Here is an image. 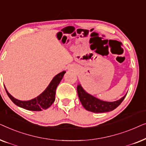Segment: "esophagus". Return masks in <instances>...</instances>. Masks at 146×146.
Returning <instances> with one entry per match:
<instances>
[{
	"label": "esophagus",
	"instance_id": "esophagus-1",
	"mask_svg": "<svg viewBox=\"0 0 146 146\" xmlns=\"http://www.w3.org/2000/svg\"><path fill=\"white\" fill-rule=\"evenodd\" d=\"M68 69H69V70H70V68H68Z\"/></svg>",
	"mask_w": 146,
	"mask_h": 146
}]
</instances>
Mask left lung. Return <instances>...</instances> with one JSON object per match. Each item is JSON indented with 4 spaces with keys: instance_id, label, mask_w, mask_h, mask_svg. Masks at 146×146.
<instances>
[{
    "instance_id": "obj_1",
    "label": "left lung",
    "mask_w": 146,
    "mask_h": 146,
    "mask_svg": "<svg viewBox=\"0 0 146 146\" xmlns=\"http://www.w3.org/2000/svg\"><path fill=\"white\" fill-rule=\"evenodd\" d=\"M77 92L80 101L81 102L83 107L86 110L94 113H104L113 110L122 102L126 96L125 94L124 96L117 101L106 102L96 98L87 93L80 84L78 85Z\"/></svg>"
}]
</instances>
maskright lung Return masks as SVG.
<instances>
[{"mask_svg": "<svg viewBox=\"0 0 146 146\" xmlns=\"http://www.w3.org/2000/svg\"><path fill=\"white\" fill-rule=\"evenodd\" d=\"M65 73L66 72L63 71L56 75L53 78V79L52 80L50 83L49 84V85L48 86L45 90L41 94H40L38 96L34 99H32L31 100L22 101L16 99L13 96L10 94L5 86V88L10 99L18 106L23 108L27 110L42 111V110L48 108L54 102L56 90L58 85L60 82L61 80L62 79Z\"/></svg>", "mask_w": 146, "mask_h": 146, "instance_id": "1", "label": "right lung"}]
</instances>
